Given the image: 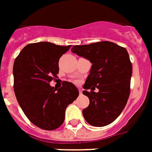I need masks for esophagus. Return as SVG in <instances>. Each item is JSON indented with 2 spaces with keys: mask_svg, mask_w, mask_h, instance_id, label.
<instances>
[{
  "mask_svg": "<svg viewBox=\"0 0 152 152\" xmlns=\"http://www.w3.org/2000/svg\"><path fill=\"white\" fill-rule=\"evenodd\" d=\"M79 94H80V95H82V90L81 89H79Z\"/></svg>",
  "mask_w": 152,
  "mask_h": 152,
  "instance_id": "1",
  "label": "esophagus"
}]
</instances>
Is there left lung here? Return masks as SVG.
I'll use <instances>...</instances> for the list:
<instances>
[{
  "instance_id": "8db88e82",
  "label": "left lung",
  "mask_w": 152,
  "mask_h": 152,
  "mask_svg": "<svg viewBox=\"0 0 152 152\" xmlns=\"http://www.w3.org/2000/svg\"><path fill=\"white\" fill-rule=\"evenodd\" d=\"M71 51L92 63L83 91L89 98V105L83 110V118L92 126H107L121 114L129 98L132 74L129 54L110 41L75 45Z\"/></svg>"
}]
</instances>
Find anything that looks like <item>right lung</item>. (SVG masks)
I'll return each mask as SVG.
<instances>
[{"label": "right lung", "instance_id": "add662e5", "mask_svg": "<svg viewBox=\"0 0 152 152\" xmlns=\"http://www.w3.org/2000/svg\"><path fill=\"white\" fill-rule=\"evenodd\" d=\"M69 48L50 42L29 44L14 62V91L19 105L30 122L44 130L62 125L66 107L79 94L70 82L58 89L50 85L58 74L59 58Z\"/></svg>", "mask_w": 152, "mask_h": 152}]
</instances>
